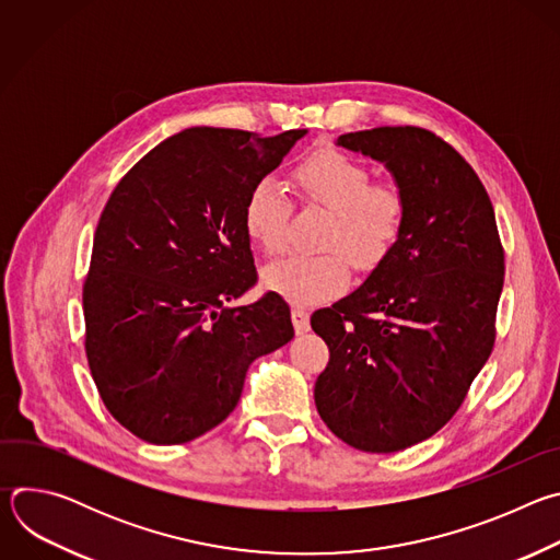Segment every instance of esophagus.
I'll list each match as a JSON object with an SVG mask.
<instances>
[{"instance_id":"esophagus-1","label":"esophagus","mask_w":560,"mask_h":560,"mask_svg":"<svg viewBox=\"0 0 560 560\" xmlns=\"http://www.w3.org/2000/svg\"><path fill=\"white\" fill-rule=\"evenodd\" d=\"M292 324H294L296 335L307 332V330H310V314H307L303 307L294 305V307H292Z\"/></svg>"}]
</instances>
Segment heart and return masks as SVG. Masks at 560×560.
Returning <instances> with one entry per match:
<instances>
[{
	"mask_svg": "<svg viewBox=\"0 0 560 560\" xmlns=\"http://www.w3.org/2000/svg\"><path fill=\"white\" fill-rule=\"evenodd\" d=\"M294 182L305 201L330 210L322 246L337 248L322 255H290L264 270V285L292 303L324 301L341 292L350 266H374L396 242L406 217L404 195L389 184H372L370 171L357 159L318 150L294 171ZM290 199L270 177L259 179L246 195L244 232L266 255L285 246Z\"/></svg>",
	"mask_w": 560,
	"mask_h": 560,
	"instance_id": "obj_1",
	"label": "heart"
}]
</instances>
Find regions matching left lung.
<instances>
[{"label":"left lung","mask_w":560,"mask_h":560,"mask_svg":"<svg viewBox=\"0 0 560 560\" xmlns=\"http://www.w3.org/2000/svg\"><path fill=\"white\" fill-rule=\"evenodd\" d=\"M337 145L387 168L406 217L368 279L310 318L330 348L314 404L341 441L389 454L436 434L486 365L505 257L481 179L434 132L383 126Z\"/></svg>","instance_id":"left-lung-1"}]
</instances>
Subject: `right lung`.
<instances>
[{
	"mask_svg": "<svg viewBox=\"0 0 560 560\" xmlns=\"http://www.w3.org/2000/svg\"><path fill=\"white\" fill-rule=\"evenodd\" d=\"M307 130L188 128L113 190L84 283L86 357L108 412L154 445L188 443L238 404L250 363L294 337L288 303L257 281L242 212Z\"/></svg>",
	"mask_w": 560,
	"mask_h": 560,
	"instance_id": "add662e5",
	"label": "right lung"
}]
</instances>
